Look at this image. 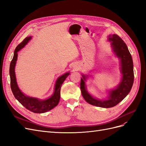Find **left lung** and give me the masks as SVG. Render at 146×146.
Here are the masks:
<instances>
[{"instance_id": "obj_1", "label": "left lung", "mask_w": 146, "mask_h": 146, "mask_svg": "<svg viewBox=\"0 0 146 146\" xmlns=\"http://www.w3.org/2000/svg\"><path fill=\"white\" fill-rule=\"evenodd\" d=\"M108 40L111 42L114 52L121 59L122 79L118 87L110 92L108 100H100L93 98L87 92L85 83V76H83L80 82L82 94L85 100L91 105L103 108L113 107L121 102L130 92L134 81L133 60L126 44L117 35H109Z\"/></svg>"}]
</instances>
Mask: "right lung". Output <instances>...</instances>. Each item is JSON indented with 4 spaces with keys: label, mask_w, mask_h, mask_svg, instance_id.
<instances>
[{
    "label": "right lung",
    "mask_w": 146,
    "mask_h": 146,
    "mask_svg": "<svg viewBox=\"0 0 146 146\" xmlns=\"http://www.w3.org/2000/svg\"><path fill=\"white\" fill-rule=\"evenodd\" d=\"M32 38L31 36L25 38L23 42H21L16 47L14 52V56L11 61L10 66V85L11 89L13 95L15 98L23 105L24 107L30 111L36 113H43L47 112L55 107L58 104L60 99V89L61 85L69 75V72H67L63 76H60L56 82L55 86L54 93L50 98L47 100H41L36 98H30L25 96L19 89L17 85L16 79L15 72V67L16 61L17 58V52L19 51L22 48H23Z\"/></svg>",
    "instance_id": "1"
}]
</instances>
